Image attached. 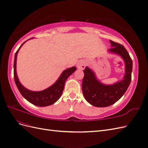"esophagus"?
<instances>
[{"instance_id": "34e87169", "label": "esophagus", "mask_w": 148, "mask_h": 148, "mask_svg": "<svg viewBox=\"0 0 148 148\" xmlns=\"http://www.w3.org/2000/svg\"><path fill=\"white\" fill-rule=\"evenodd\" d=\"M77 68L79 69H82V70L84 69L86 67V61H84V60L80 61L77 63Z\"/></svg>"}]
</instances>
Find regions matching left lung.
Instances as JSON below:
<instances>
[{
    "label": "left lung",
    "instance_id": "left-lung-1",
    "mask_svg": "<svg viewBox=\"0 0 148 148\" xmlns=\"http://www.w3.org/2000/svg\"><path fill=\"white\" fill-rule=\"evenodd\" d=\"M112 48L108 53L119 56L125 62L123 78L112 84L102 83L97 77L95 72L87 66L84 69L82 92L87 102L97 107H107L116 102L124 95L132 80L133 61L124 46L110 40Z\"/></svg>",
    "mask_w": 148,
    "mask_h": 148
}]
</instances>
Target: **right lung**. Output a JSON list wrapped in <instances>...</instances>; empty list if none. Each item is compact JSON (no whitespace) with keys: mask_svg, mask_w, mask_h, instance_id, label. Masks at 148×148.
<instances>
[{"mask_svg":"<svg viewBox=\"0 0 148 148\" xmlns=\"http://www.w3.org/2000/svg\"><path fill=\"white\" fill-rule=\"evenodd\" d=\"M33 39V38H29L28 40ZM25 41L24 43L20 46L15 54L14 58V79L20 94L23 97L29 102L36 105L38 107H46L49 105H53L60 99L62 95V93L64 88V84L67 79L70 75L74 73L76 70V67H72L65 69L62 71L60 76L57 79V81L54 82L53 85L49 86L47 88L41 91H32L25 88L19 81L17 73H16V59H17V54L21 47L24 43L28 41Z\"/></svg>","mask_w":148,"mask_h":148,"instance_id":"1","label":"right lung"}]
</instances>
